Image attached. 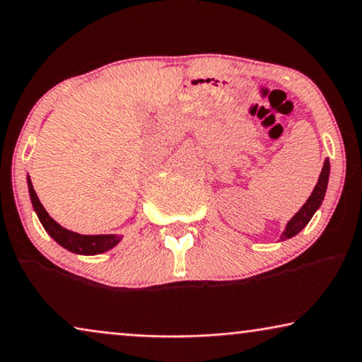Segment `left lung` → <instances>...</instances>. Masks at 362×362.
<instances>
[{"label": "left lung", "mask_w": 362, "mask_h": 362, "mask_svg": "<svg viewBox=\"0 0 362 362\" xmlns=\"http://www.w3.org/2000/svg\"><path fill=\"white\" fill-rule=\"evenodd\" d=\"M328 180H329V160H325L323 170H321V175L318 177V182H316L313 192H311L308 201L301 206V209L288 221L285 230L281 232V237H280L281 240L291 239V237L298 234L301 229H305L306 224H308L310 219L313 217L315 212L318 211V207L321 206V202H323V199H325L326 187H328Z\"/></svg>", "instance_id": "8db88e82"}]
</instances>
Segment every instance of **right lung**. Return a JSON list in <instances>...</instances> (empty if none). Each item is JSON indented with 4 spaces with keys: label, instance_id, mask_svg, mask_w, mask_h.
Returning <instances> with one entry per match:
<instances>
[{
    "label": "right lung",
    "instance_id": "add662e5",
    "mask_svg": "<svg viewBox=\"0 0 362 362\" xmlns=\"http://www.w3.org/2000/svg\"><path fill=\"white\" fill-rule=\"evenodd\" d=\"M28 187H29V196H31L33 207L34 211H36L42 227L59 245L64 247V249L81 255H97L113 249V247L122 240V235H115V234L82 235V234H77V232L67 230L66 227L59 226L57 222L47 214V211L44 209V206L41 204V201H39L36 191H34L33 182L29 180V176H28Z\"/></svg>",
    "mask_w": 362,
    "mask_h": 362
}]
</instances>
